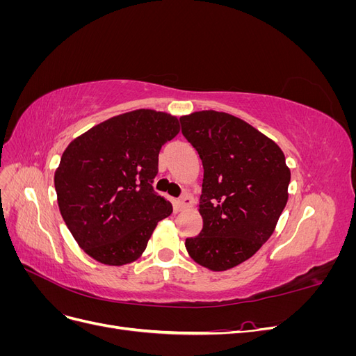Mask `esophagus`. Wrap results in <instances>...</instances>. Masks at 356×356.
<instances>
[{
	"mask_svg": "<svg viewBox=\"0 0 356 356\" xmlns=\"http://www.w3.org/2000/svg\"><path fill=\"white\" fill-rule=\"evenodd\" d=\"M191 203H193V199L190 197V195H187L186 193V195H182V197L179 200H177V208L179 211H182V209L191 207Z\"/></svg>",
	"mask_w": 356,
	"mask_h": 356,
	"instance_id": "obj_1",
	"label": "esophagus"
}]
</instances>
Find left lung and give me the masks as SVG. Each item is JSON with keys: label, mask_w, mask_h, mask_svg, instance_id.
<instances>
[{"label": "left lung", "mask_w": 356, "mask_h": 356, "mask_svg": "<svg viewBox=\"0 0 356 356\" xmlns=\"http://www.w3.org/2000/svg\"><path fill=\"white\" fill-rule=\"evenodd\" d=\"M203 166V227L188 255L212 272L251 258L273 234L288 202L289 168L279 145L242 118L213 110L179 117Z\"/></svg>", "instance_id": "left-lung-1"}]
</instances>
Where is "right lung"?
Instances as JSON below:
<instances>
[{"label":"right lung","mask_w":356,"mask_h":356,"mask_svg":"<svg viewBox=\"0 0 356 356\" xmlns=\"http://www.w3.org/2000/svg\"><path fill=\"white\" fill-rule=\"evenodd\" d=\"M178 132L175 115L143 108L93 126L65 148L55 172L59 211L93 260L134 263L157 222L172 213L152 184L161 145Z\"/></svg>","instance_id":"add662e5"}]
</instances>
